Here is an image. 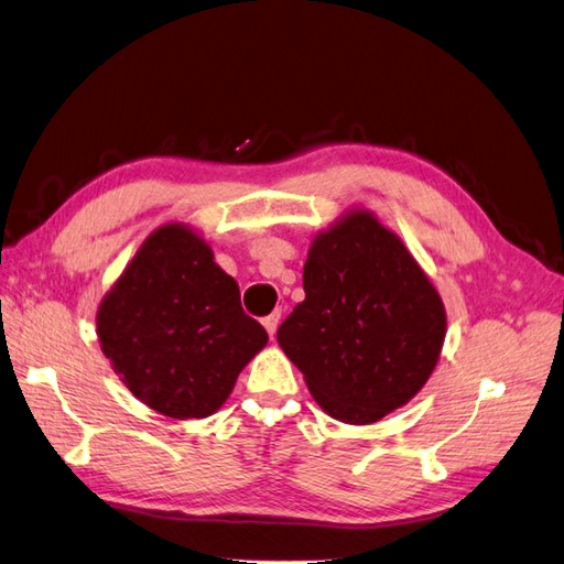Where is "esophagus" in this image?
<instances>
[{"label":"esophagus","instance_id":"34e87169","mask_svg":"<svg viewBox=\"0 0 564 564\" xmlns=\"http://www.w3.org/2000/svg\"><path fill=\"white\" fill-rule=\"evenodd\" d=\"M280 317H282V311H275V313H270L268 317H263V327L268 329L270 337H275L278 325H280Z\"/></svg>","mask_w":564,"mask_h":564}]
</instances>
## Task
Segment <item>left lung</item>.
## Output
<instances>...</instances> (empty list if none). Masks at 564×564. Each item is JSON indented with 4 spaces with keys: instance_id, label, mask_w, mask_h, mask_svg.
<instances>
[{
    "instance_id": "8db88e82",
    "label": "left lung",
    "mask_w": 564,
    "mask_h": 564,
    "mask_svg": "<svg viewBox=\"0 0 564 564\" xmlns=\"http://www.w3.org/2000/svg\"><path fill=\"white\" fill-rule=\"evenodd\" d=\"M303 299L278 341L317 405L370 424L427 382L446 337V311L403 241L368 210L313 239Z\"/></svg>"
}]
</instances>
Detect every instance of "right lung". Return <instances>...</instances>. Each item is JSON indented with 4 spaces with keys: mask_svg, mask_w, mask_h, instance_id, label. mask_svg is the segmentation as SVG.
Segmentation results:
<instances>
[{
    "mask_svg": "<svg viewBox=\"0 0 564 564\" xmlns=\"http://www.w3.org/2000/svg\"><path fill=\"white\" fill-rule=\"evenodd\" d=\"M97 334L123 384L175 420L216 413L268 344L263 325L241 311L237 282L180 223L147 237L99 303Z\"/></svg>",
    "mask_w": 564,
    "mask_h": 564,
    "instance_id": "add662e5",
    "label": "right lung"
}]
</instances>
